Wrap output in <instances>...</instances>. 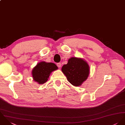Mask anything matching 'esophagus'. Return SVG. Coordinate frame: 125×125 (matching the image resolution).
<instances>
[{
    "label": "esophagus",
    "mask_w": 125,
    "mask_h": 125,
    "mask_svg": "<svg viewBox=\"0 0 125 125\" xmlns=\"http://www.w3.org/2000/svg\"><path fill=\"white\" fill-rule=\"evenodd\" d=\"M57 66L59 68H60L61 66V64L60 63H57Z\"/></svg>",
    "instance_id": "1"
}]
</instances>
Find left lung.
I'll return each instance as SVG.
<instances>
[{
	"instance_id": "8db88e82",
	"label": "left lung",
	"mask_w": 125,
	"mask_h": 125,
	"mask_svg": "<svg viewBox=\"0 0 125 125\" xmlns=\"http://www.w3.org/2000/svg\"><path fill=\"white\" fill-rule=\"evenodd\" d=\"M61 71L68 81L73 86H79L85 81L90 73V67L83 59L72 57L64 65Z\"/></svg>"
}]
</instances>
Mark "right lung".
Wrapping results in <instances>:
<instances>
[{
	"mask_svg": "<svg viewBox=\"0 0 125 125\" xmlns=\"http://www.w3.org/2000/svg\"><path fill=\"white\" fill-rule=\"evenodd\" d=\"M57 69V66L53 63L40 62L32 71L33 79L39 84H43L48 81L51 73Z\"/></svg>",
	"mask_w": 125,
	"mask_h": 125,
	"instance_id": "1",
	"label": "right lung"
}]
</instances>
